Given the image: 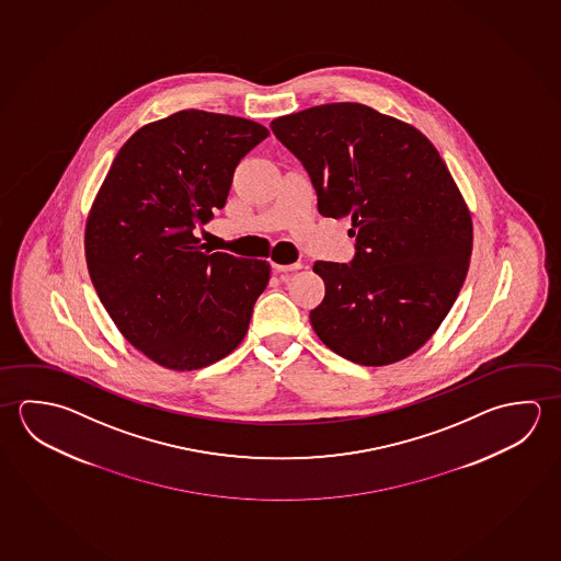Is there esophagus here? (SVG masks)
I'll list each match as a JSON object with an SVG mask.
<instances>
[{"label": "esophagus", "mask_w": 561, "mask_h": 561, "mask_svg": "<svg viewBox=\"0 0 561 561\" xmlns=\"http://www.w3.org/2000/svg\"><path fill=\"white\" fill-rule=\"evenodd\" d=\"M273 268H275V273H278V275H285V273H293V271L302 268V265H300V263H293V265H278V263H273Z\"/></svg>", "instance_id": "esophagus-1"}]
</instances>
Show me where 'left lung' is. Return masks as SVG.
I'll use <instances>...</instances> for the list:
<instances>
[{
    "mask_svg": "<svg viewBox=\"0 0 561 561\" xmlns=\"http://www.w3.org/2000/svg\"><path fill=\"white\" fill-rule=\"evenodd\" d=\"M305 164L325 218H352V263H313L310 312L332 352L367 367L402 362L434 335L466 280L473 224L436 147L416 127L340 102L271 122Z\"/></svg>",
    "mask_w": 561,
    "mask_h": 561,
    "instance_id": "8db88e82",
    "label": "left lung"
}]
</instances>
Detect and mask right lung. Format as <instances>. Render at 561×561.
Wrapping results in <instances>:
<instances>
[{"mask_svg":"<svg viewBox=\"0 0 561 561\" xmlns=\"http://www.w3.org/2000/svg\"><path fill=\"white\" fill-rule=\"evenodd\" d=\"M268 129L182 110L117 152L85 219L88 273L125 340L151 362L194 370L243 342L266 261L208 253L194 229L226 206L239 161Z\"/></svg>","mask_w":561,"mask_h":561,"instance_id":"right-lung-1","label":"right lung"}]
</instances>
